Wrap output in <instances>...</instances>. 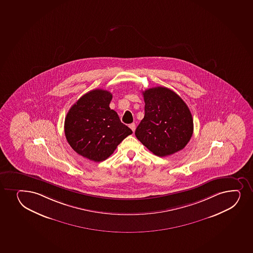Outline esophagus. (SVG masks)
I'll return each mask as SVG.
<instances>
[{
  "mask_svg": "<svg viewBox=\"0 0 253 253\" xmlns=\"http://www.w3.org/2000/svg\"><path fill=\"white\" fill-rule=\"evenodd\" d=\"M129 128H130L131 129H132V131H133V132H134V130H135V128H136V126H135V124H134V123H133V124H130V125H129Z\"/></svg>",
  "mask_w": 253,
  "mask_h": 253,
  "instance_id": "34e87169",
  "label": "esophagus"
}]
</instances>
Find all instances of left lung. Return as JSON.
<instances>
[{
	"label": "left lung",
	"instance_id": "1",
	"mask_svg": "<svg viewBox=\"0 0 253 253\" xmlns=\"http://www.w3.org/2000/svg\"><path fill=\"white\" fill-rule=\"evenodd\" d=\"M145 117L135 136L149 151L161 157L181 151L193 135L190 110L178 95L163 86L143 91Z\"/></svg>",
	"mask_w": 253,
	"mask_h": 253
}]
</instances>
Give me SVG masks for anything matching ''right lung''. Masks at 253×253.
I'll return each mask as SVG.
<instances>
[{
	"instance_id": "1",
	"label": "right lung",
	"mask_w": 253,
	"mask_h": 253,
	"mask_svg": "<svg viewBox=\"0 0 253 253\" xmlns=\"http://www.w3.org/2000/svg\"><path fill=\"white\" fill-rule=\"evenodd\" d=\"M112 94L96 89L83 95L67 113L65 134L77 154L99 162L114 153L117 146L133 133L109 108Z\"/></svg>"
}]
</instances>
